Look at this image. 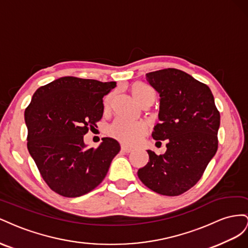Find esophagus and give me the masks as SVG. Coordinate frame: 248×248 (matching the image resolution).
<instances>
[{
  "mask_svg": "<svg viewBox=\"0 0 248 248\" xmlns=\"http://www.w3.org/2000/svg\"><path fill=\"white\" fill-rule=\"evenodd\" d=\"M122 152H124V153H131L132 152V148L125 146V145H122Z\"/></svg>",
  "mask_w": 248,
  "mask_h": 248,
  "instance_id": "34e87169",
  "label": "esophagus"
}]
</instances>
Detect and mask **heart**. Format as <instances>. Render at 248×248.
Wrapping results in <instances>:
<instances>
[{"label":"heart","mask_w":248,"mask_h":248,"mask_svg":"<svg viewBox=\"0 0 248 248\" xmlns=\"http://www.w3.org/2000/svg\"><path fill=\"white\" fill-rule=\"evenodd\" d=\"M131 93L133 96L136 98V100L143 104L146 102L153 103L155 100V91L151 88L146 86L144 84L136 83L134 84L131 88ZM111 97H108L105 102L106 108L109 107ZM147 131L146 124L143 122H140V120H133L124 117H118L114 122H113L108 132L112 137L119 140L120 142L124 144H134L136 143L142 138Z\"/></svg>","instance_id":"obj_1"}]
</instances>
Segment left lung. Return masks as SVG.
Wrapping results in <instances>:
<instances>
[{"mask_svg":"<svg viewBox=\"0 0 248 248\" xmlns=\"http://www.w3.org/2000/svg\"><path fill=\"white\" fill-rule=\"evenodd\" d=\"M145 77L160 95V123L152 136L167 140V150L160 155L147 151L150 160L137 174L155 192L176 196L201 180L215 155L220 114L211 89L187 73L165 68Z\"/></svg>","mask_w":248,"mask_h":248,"instance_id":"left-lung-1","label":"left lung"}]
</instances>
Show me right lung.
Here are the masks:
<instances>
[{"instance_id": "1", "label": "right lung", "mask_w": 248, "mask_h": 248, "mask_svg": "<svg viewBox=\"0 0 248 248\" xmlns=\"http://www.w3.org/2000/svg\"><path fill=\"white\" fill-rule=\"evenodd\" d=\"M116 82L62 77L39 87L25 110L28 151L56 193L78 197L100 185L120 145L106 137L87 148L84 135L104 113L103 97Z\"/></svg>"}]
</instances>
